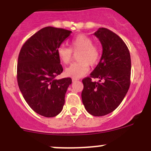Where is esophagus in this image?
Wrapping results in <instances>:
<instances>
[{
    "label": "esophagus",
    "instance_id": "34e87169",
    "mask_svg": "<svg viewBox=\"0 0 151 151\" xmlns=\"http://www.w3.org/2000/svg\"><path fill=\"white\" fill-rule=\"evenodd\" d=\"M72 80H73V82H75V81H77V80H78V79H77V78H73Z\"/></svg>",
    "mask_w": 151,
    "mask_h": 151
}]
</instances>
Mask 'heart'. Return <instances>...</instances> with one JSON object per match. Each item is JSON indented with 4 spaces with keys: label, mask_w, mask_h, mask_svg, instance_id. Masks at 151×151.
Here are the masks:
<instances>
[{
    "label": "heart",
    "mask_w": 151,
    "mask_h": 151,
    "mask_svg": "<svg viewBox=\"0 0 151 151\" xmlns=\"http://www.w3.org/2000/svg\"><path fill=\"white\" fill-rule=\"evenodd\" d=\"M73 51L78 52L79 61L73 63L65 69V74L73 78H80L89 70V65H96L100 60L101 52L98 46L93 45L90 37L84 34L76 36L71 42V48L61 45L57 49V56L65 65L68 64L73 57Z\"/></svg>",
    "instance_id": "heart-1"
}]
</instances>
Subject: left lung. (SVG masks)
<instances>
[{
    "label": "left lung",
    "instance_id": "obj_1",
    "mask_svg": "<svg viewBox=\"0 0 151 151\" xmlns=\"http://www.w3.org/2000/svg\"><path fill=\"white\" fill-rule=\"evenodd\" d=\"M103 47L101 60L90 77L82 80V101L87 112L104 116L113 112L124 98L130 85L131 60L127 46L112 31L101 27L94 33ZM91 78H98L93 82Z\"/></svg>",
    "mask_w": 151,
    "mask_h": 151
}]
</instances>
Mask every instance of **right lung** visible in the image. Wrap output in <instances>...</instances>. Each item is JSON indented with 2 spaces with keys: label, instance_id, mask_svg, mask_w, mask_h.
Segmentation results:
<instances>
[{
  "label": "right lung",
  "instance_id": "1",
  "mask_svg": "<svg viewBox=\"0 0 151 151\" xmlns=\"http://www.w3.org/2000/svg\"><path fill=\"white\" fill-rule=\"evenodd\" d=\"M71 33L62 28H42L27 40L18 55V87L29 107L42 116L55 117L63 110L72 80L56 79L63 71L57 49Z\"/></svg>",
  "mask_w": 151,
  "mask_h": 151
}]
</instances>
